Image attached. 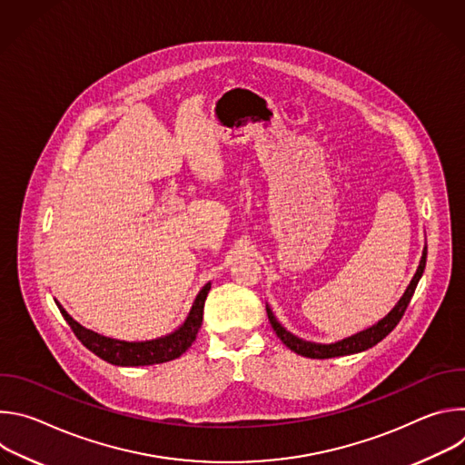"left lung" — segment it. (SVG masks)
Instances as JSON below:
<instances>
[{
	"label": "left lung",
	"mask_w": 465,
	"mask_h": 465,
	"mask_svg": "<svg viewBox=\"0 0 465 465\" xmlns=\"http://www.w3.org/2000/svg\"><path fill=\"white\" fill-rule=\"evenodd\" d=\"M425 262H427V244L423 246V253H421V259H420V264H418V271L414 274V278L411 280L407 291L403 292V296L400 298V302H397L393 305V309L384 316L381 318L377 323L370 325L368 329L364 331H359V333L348 337V339H342L339 342H331V344H318V342H309V341H303L296 335H292L291 331H287L280 322L278 318L274 316L272 309L267 305V314H269V320L276 331V335L280 337V341L294 353L302 355V357H309V359H331V357H344V355H353V353H361V351H366L370 348H373L377 342H381L388 333H391L393 327L400 323V320L403 318L412 296H414V291L423 276V271H425Z\"/></svg>",
	"instance_id": "obj_1"
}]
</instances>
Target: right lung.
<instances>
[{
	"mask_svg": "<svg viewBox=\"0 0 465 465\" xmlns=\"http://www.w3.org/2000/svg\"><path fill=\"white\" fill-rule=\"evenodd\" d=\"M210 289H212V283H206L201 289V292L196 294L189 309L187 318L178 329L173 331V333L160 339H153V341H142V342H126V341L103 337L95 333V331L83 327L77 320H74L68 314V311H65L56 300L54 303L58 305L64 320L68 322L70 327L74 329L75 337L103 361L115 366H151V364H162V362L178 359L191 348V344L196 339L198 329L203 325L204 303Z\"/></svg>",
	"mask_w": 465,
	"mask_h": 465,
	"instance_id": "1",
	"label": "right lung"
}]
</instances>
